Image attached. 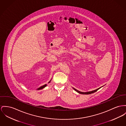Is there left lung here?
Returning <instances> with one entry per match:
<instances>
[{"instance_id": "8db88e82", "label": "left lung", "mask_w": 126, "mask_h": 126, "mask_svg": "<svg viewBox=\"0 0 126 126\" xmlns=\"http://www.w3.org/2000/svg\"><path fill=\"white\" fill-rule=\"evenodd\" d=\"M98 88V89H96V90H95L92 91L88 92H80V91H78L77 90H76V89L75 88H74V89H75V90H76V91L77 92H78V93H79V94H92V93H94L96 92V91H97L99 88Z\"/></svg>"}]
</instances>
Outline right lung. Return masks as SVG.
I'll use <instances>...</instances> for the list:
<instances>
[{
	"label": "right lung",
	"mask_w": 126,
	"mask_h": 126,
	"mask_svg": "<svg viewBox=\"0 0 126 126\" xmlns=\"http://www.w3.org/2000/svg\"><path fill=\"white\" fill-rule=\"evenodd\" d=\"M50 82H49V83H50ZM46 85H46V84H45V85H43V86H41V87H40V88H38V90H40V89H42V88H44V87H45V86H46Z\"/></svg>",
	"instance_id": "obj_1"
}]
</instances>
